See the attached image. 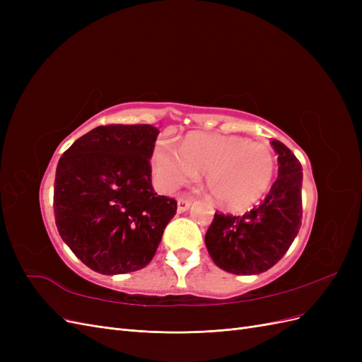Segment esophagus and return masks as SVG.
I'll list each match as a JSON object with an SVG mask.
<instances>
[{
  "instance_id": "esophagus-1",
  "label": "esophagus",
  "mask_w": 362,
  "mask_h": 362,
  "mask_svg": "<svg viewBox=\"0 0 362 362\" xmlns=\"http://www.w3.org/2000/svg\"><path fill=\"white\" fill-rule=\"evenodd\" d=\"M190 204H192V201L187 198H178V211L180 213L187 211L190 208Z\"/></svg>"
}]
</instances>
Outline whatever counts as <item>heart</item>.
Listing matches in <instances>:
<instances>
[{"label":"heart","mask_w":362,"mask_h":362,"mask_svg":"<svg viewBox=\"0 0 362 362\" xmlns=\"http://www.w3.org/2000/svg\"><path fill=\"white\" fill-rule=\"evenodd\" d=\"M152 173L163 192H173L205 173L213 199L226 210L242 211L270 189L276 172L272 149L240 136L193 133L180 149L160 141L152 152Z\"/></svg>","instance_id":"heart-1"}]
</instances>
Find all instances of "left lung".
Masks as SVG:
<instances>
[{"label": "left lung", "mask_w": 362, "mask_h": 362, "mask_svg": "<svg viewBox=\"0 0 362 362\" xmlns=\"http://www.w3.org/2000/svg\"><path fill=\"white\" fill-rule=\"evenodd\" d=\"M278 180L258 206L243 216L216 213L205 234L217 267L234 275H258L284 257L302 225V166L279 140Z\"/></svg>", "instance_id": "left-lung-1"}]
</instances>
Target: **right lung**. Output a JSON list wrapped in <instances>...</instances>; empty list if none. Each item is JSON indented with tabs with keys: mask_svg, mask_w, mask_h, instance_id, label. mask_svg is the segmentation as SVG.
<instances>
[{
	"mask_svg": "<svg viewBox=\"0 0 362 362\" xmlns=\"http://www.w3.org/2000/svg\"><path fill=\"white\" fill-rule=\"evenodd\" d=\"M160 131L101 125L63 152L54 181L59 234L87 267L119 275L149 264L177 201L152 187L149 158Z\"/></svg>",
	"mask_w": 362,
	"mask_h": 362,
	"instance_id": "add662e5",
	"label": "right lung"
}]
</instances>
